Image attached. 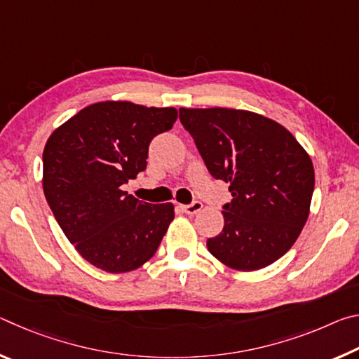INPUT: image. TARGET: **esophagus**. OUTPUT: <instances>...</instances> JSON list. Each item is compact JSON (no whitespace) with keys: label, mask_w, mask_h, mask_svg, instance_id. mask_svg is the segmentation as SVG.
<instances>
[{"label":"esophagus","mask_w":359,"mask_h":359,"mask_svg":"<svg viewBox=\"0 0 359 359\" xmlns=\"http://www.w3.org/2000/svg\"><path fill=\"white\" fill-rule=\"evenodd\" d=\"M203 209V203L201 201H193L191 204H187V205H182V210L185 212L188 215H194L198 214L199 210Z\"/></svg>","instance_id":"34e87169"}]
</instances>
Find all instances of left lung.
I'll return each instance as SVG.
<instances>
[{"instance_id":"1","label":"left lung","mask_w":359,"mask_h":359,"mask_svg":"<svg viewBox=\"0 0 359 359\" xmlns=\"http://www.w3.org/2000/svg\"><path fill=\"white\" fill-rule=\"evenodd\" d=\"M209 172L229 184L224 226L208 248L224 266L258 271L287 253L311 210V156L277 121L226 107L179 109Z\"/></svg>"}]
</instances>
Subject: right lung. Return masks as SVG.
<instances>
[{"instance_id":"add662e5","label":"right lung","mask_w":359,"mask_h":359,"mask_svg":"<svg viewBox=\"0 0 359 359\" xmlns=\"http://www.w3.org/2000/svg\"><path fill=\"white\" fill-rule=\"evenodd\" d=\"M177 120L174 107L102 101L52 133L42 154V188L60 228L83 259L111 274L154 257L174 205L123 190L147 166L149 144Z\"/></svg>"}]
</instances>
